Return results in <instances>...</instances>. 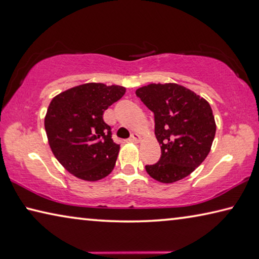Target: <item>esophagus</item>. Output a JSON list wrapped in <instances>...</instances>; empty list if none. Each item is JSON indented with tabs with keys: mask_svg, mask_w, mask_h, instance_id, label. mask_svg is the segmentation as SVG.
<instances>
[{
	"mask_svg": "<svg viewBox=\"0 0 259 259\" xmlns=\"http://www.w3.org/2000/svg\"><path fill=\"white\" fill-rule=\"evenodd\" d=\"M141 139H142L141 135L137 134V133H134L133 135H131V137H130V141L134 142V143H139V142H141Z\"/></svg>",
	"mask_w": 259,
	"mask_h": 259,
	"instance_id": "1",
	"label": "esophagus"
}]
</instances>
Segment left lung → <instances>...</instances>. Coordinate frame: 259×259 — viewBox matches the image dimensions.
I'll return each mask as SVG.
<instances>
[{"label": "left lung", "instance_id": "8db88e82", "mask_svg": "<svg viewBox=\"0 0 259 259\" xmlns=\"http://www.w3.org/2000/svg\"><path fill=\"white\" fill-rule=\"evenodd\" d=\"M136 94L154 113V134L161 147L159 161L145 166L147 174L161 183L187 178L211 151L217 125L210 104L175 83L149 84Z\"/></svg>", "mask_w": 259, "mask_h": 259}]
</instances>
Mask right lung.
I'll use <instances>...</instances> for the list:
<instances>
[{
	"label": "right lung",
	"mask_w": 259,
	"mask_h": 259,
	"mask_svg": "<svg viewBox=\"0 0 259 259\" xmlns=\"http://www.w3.org/2000/svg\"><path fill=\"white\" fill-rule=\"evenodd\" d=\"M124 93L123 86L86 83L57 94L49 104L45 116L49 146L76 178L94 182L112 173L120 145L102 116Z\"/></svg>",
	"instance_id": "right-lung-1"
}]
</instances>
